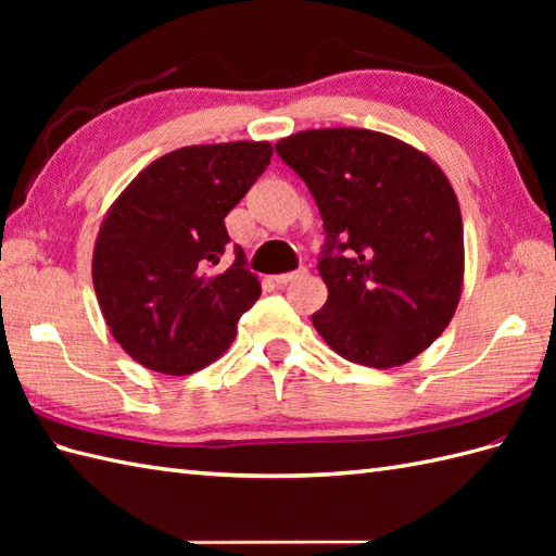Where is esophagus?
<instances>
[{
	"label": "esophagus",
	"mask_w": 556,
	"mask_h": 556,
	"mask_svg": "<svg viewBox=\"0 0 556 556\" xmlns=\"http://www.w3.org/2000/svg\"><path fill=\"white\" fill-rule=\"evenodd\" d=\"M301 275H305V269H296V271H281V275H275L271 277V281H275V285H289V281H293V279H299Z\"/></svg>",
	"instance_id": "obj_1"
}]
</instances>
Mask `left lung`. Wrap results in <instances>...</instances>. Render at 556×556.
I'll list each match as a JSON object with an SVG mask.
<instances>
[{
    "label": "left lung",
    "instance_id": "obj_1",
    "mask_svg": "<svg viewBox=\"0 0 556 556\" xmlns=\"http://www.w3.org/2000/svg\"><path fill=\"white\" fill-rule=\"evenodd\" d=\"M277 152L311 188L327 231L317 334L368 368L413 361L452 323L464 289V222L446 174L368 128H311Z\"/></svg>",
    "mask_w": 556,
    "mask_h": 556
}]
</instances>
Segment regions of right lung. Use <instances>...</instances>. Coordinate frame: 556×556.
Here are the masks:
<instances>
[{
  "label": "right lung",
  "mask_w": 556,
  "mask_h": 556,
  "mask_svg": "<svg viewBox=\"0 0 556 556\" xmlns=\"http://www.w3.org/2000/svg\"><path fill=\"white\" fill-rule=\"evenodd\" d=\"M271 160L267 140L188 146L150 162L104 215L92 287L104 323L148 370L188 375L231 346L260 299L241 248L224 271V217Z\"/></svg>",
  "instance_id": "right-lung-1"
}]
</instances>
